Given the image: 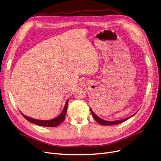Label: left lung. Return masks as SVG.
I'll return each mask as SVG.
<instances>
[{"label":"left lung","mask_w":161,"mask_h":161,"mask_svg":"<svg viewBox=\"0 0 161 161\" xmlns=\"http://www.w3.org/2000/svg\"><path fill=\"white\" fill-rule=\"evenodd\" d=\"M91 112L92 116H93L94 119L96 120V121H97V122H98L99 124H100V125H106V126H108V125H117V124L122 123H123L124 121H126L127 119H129V118H130L131 117H132L134 115L136 114H134L133 115H132L131 117L126 118V119H121V120L114 121H105V120H104V119H101V118L98 117L92 111L91 109Z\"/></svg>","instance_id":"8db88e82"}]
</instances>
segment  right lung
I'll return each mask as SVG.
<instances>
[{"label":"right lung","mask_w":161,"mask_h":161,"mask_svg":"<svg viewBox=\"0 0 161 161\" xmlns=\"http://www.w3.org/2000/svg\"><path fill=\"white\" fill-rule=\"evenodd\" d=\"M68 103H69V99L66 101V103L65 104V106L64 107L63 110L61 113V114L57 117L54 118L53 119L51 120H47V121H43V120H38V119H32V118L29 117L26 115H25L24 114H21L26 119L27 121L29 122L36 124L39 126H47V127H55V126H57L58 125H60L62 122L65 119V115L67 111V108H68Z\"/></svg>","instance_id":"add662e5"}]
</instances>
